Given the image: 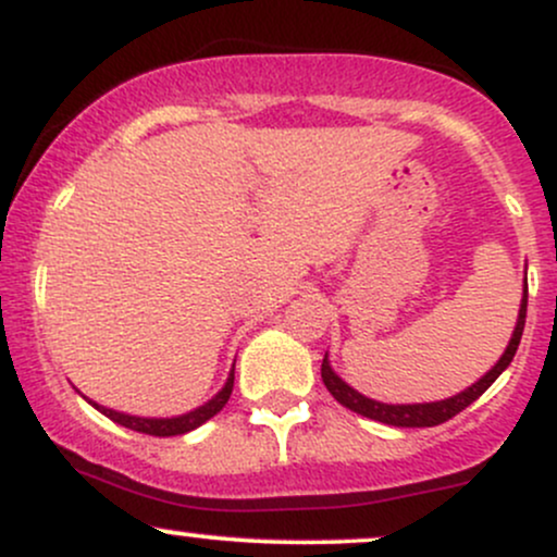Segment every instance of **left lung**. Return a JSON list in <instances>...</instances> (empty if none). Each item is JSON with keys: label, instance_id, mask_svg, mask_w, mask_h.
<instances>
[{"label": "left lung", "instance_id": "1", "mask_svg": "<svg viewBox=\"0 0 557 557\" xmlns=\"http://www.w3.org/2000/svg\"><path fill=\"white\" fill-rule=\"evenodd\" d=\"M523 324H527V277H523V298H521L519 319H516L513 335H510L508 345H505L503 356L497 359V363L490 369L487 374L479 376L474 385H469L466 389H461V393L450 395V398H445V400L382 403V400L367 398V395H361L359 389L350 387L341 374H335V369H332L327 354H324V361H322L324 387L330 389V395L337 403H341V406L350 408V411L361 413V417H367V419L382 421V424H389V426H437V424H443V421L456 417V413H461L466 406H471V403H474L479 395H482L484 389H487L492 382H495L497 376H500L505 369L510 367L516 350H519V343H521V335H523Z\"/></svg>", "mask_w": 557, "mask_h": 557}]
</instances>
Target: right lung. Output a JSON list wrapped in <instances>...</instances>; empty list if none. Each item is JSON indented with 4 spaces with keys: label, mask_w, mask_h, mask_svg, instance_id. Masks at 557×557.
<instances>
[{
    "label": "right lung",
    "mask_w": 557,
    "mask_h": 557,
    "mask_svg": "<svg viewBox=\"0 0 557 557\" xmlns=\"http://www.w3.org/2000/svg\"><path fill=\"white\" fill-rule=\"evenodd\" d=\"M233 382H235V363L230 367V374H227L225 385L220 387V393L212 395V398H209L207 403H201V406L194 408V411L181 413V417H159V419L157 417H133V413H123V411H114V408L99 406V403L86 398V395H83V400H88L96 408V411L104 413V417L112 419L114 424L127 426V430L154 434V437H175V434H185V432L196 430V426H201L203 421L212 419L214 413H220L222 408H225L230 393H233ZM78 393H81V389H78Z\"/></svg>",
    "instance_id": "right-lung-1"
}]
</instances>
